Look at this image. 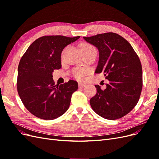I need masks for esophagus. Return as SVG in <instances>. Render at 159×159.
<instances>
[{"instance_id": "34e87169", "label": "esophagus", "mask_w": 159, "mask_h": 159, "mask_svg": "<svg viewBox=\"0 0 159 159\" xmlns=\"http://www.w3.org/2000/svg\"><path fill=\"white\" fill-rule=\"evenodd\" d=\"M78 85H79V87H80V88H84L85 86L86 85V84H85V83H81V82H80Z\"/></svg>"}]
</instances>
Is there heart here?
I'll list each match as a JSON object with an SVG mask.
<instances>
[{
  "instance_id": "heart-1",
  "label": "heart",
  "mask_w": 159,
  "mask_h": 159,
  "mask_svg": "<svg viewBox=\"0 0 159 159\" xmlns=\"http://www.w3.org/2000/svg\"><path fill=\"white\" fill-rule=\"evenodd\" d=\"M81 50H89L95 48V47L92 45H91L88 43H83L80 46ZM88 70L85 68H77L73 70L72 71V74L75 78L78 80H83L85 77V75L88 73Z\"/></svg>"
}]
</instances>
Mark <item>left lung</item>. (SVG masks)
<instances>
[{"label": "left lung", "mask_w": 159, "mask_h": 159, "mask_svg": "<svg viewBox=\"0 0 159 159\" xmlns=\"http://www.w3.org/2000/svg\"><path fill=\"white\" fill-rule=\"evenodd\" d=\"M84 38L99 50L95 73L103 72L109 81L104 90L95 85L97 93L89 101L91 107L105 119L121 118L135 107L141 93L143 71L139 57L131 45L116 33Z\"/></svg>", "instance_id": "1"}]
</instances>
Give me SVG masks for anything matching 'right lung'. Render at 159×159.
I'll return each instance as SVG.
<instances>
[{"mask_svg":"<svg viewBox=\"0 0 159 159\" xmlns=\"http://www.w3.org/2000/svg\"><path fill=\"white\" fill-rule=\"evenodd\" d=\"M80 38L44 36L38 38L21 57L18 68L17 90L25 107L36 117L52 120L60 117L70 107L78 82L70 80L55 85L54 70L61 68L64 48Z\"/></svg>","mask_w":159,"mask_h":159,"instance_id":"right-lung-1","label":"right lung"}]
</instances>
